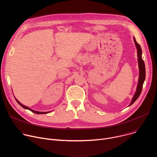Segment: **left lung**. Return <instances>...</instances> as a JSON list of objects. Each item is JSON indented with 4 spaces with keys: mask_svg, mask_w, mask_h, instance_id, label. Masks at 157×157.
Masks as SVG:
<instances>
[{
    "mask_svg": "<svg viewBox=\"0 0 157 157\" xmlns=\"http://www.w3.org/2000/svg\"><path fill=\"white\" fill-rule=\"evenodd\" d=\"M133 40H134V42H135L137 50L138 63H139V82H138V85H137V89H136V92L135 94H134V96L132 99V102H130L129 105H131L139 97V96L142 92V90L144 81L145 79V66L144 61L142 58V51L140 44L139 43H137V42L136 41L135 37H133Z\"/></svg>",
    "mask_w": 157,
    "mask_h": 157,
    "instance_id": "obj_1",
    "label": "left lung"
}]
</instances>
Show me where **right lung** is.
<instances>
[{"label":"right lung","mask_w":157,"mask_h":157,"mask_svg":"<svg viewBox=\"0 0 157 157\" xmlns=\"http://www.w3.org/2000/svg\"><path fill=\"white\" fill-rule=\"evenodd\" d=\"M15 100H16V101L18 103V104H20L22 107L23 108H24V109H29V110H30V111H32V113H35V114H48V113H50V111H49V112H39V111H36V110H33V109H31L30 108H29V107H27V106H25V105H22L16 98H15Z\"/></svg>","instance_id":"1"}]
</instances>
